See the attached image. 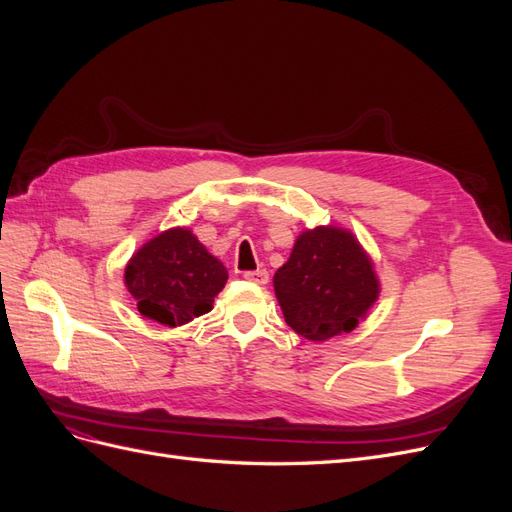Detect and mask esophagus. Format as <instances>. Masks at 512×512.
I'll return each instance as SVG.
<instances>
[{"label": "esophagus", "instance_id": "obj_1", "mask_svg": "<svg viewBox=\"0 0 512 512\" xmlns=\"http://www.w3.org/2000/svg\"><path fill=\"white\" fill-rule=\"evenodd\" d=\"M243 277H245L247 282L258 284V286H265V284L269 282V273H267L265 269H258V271H247Z\"/></svg>", "mask_w": 512, "mask_h": 512}]
</instances>
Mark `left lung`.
Instances as JSON below:
<instances>
[{
	"mask_svg": "<svg viewBox=\"0 0 512 512\" xmlns=\"http://www.w3.org/2000/svg\"><path fill=\"white\" fill-rule=\"evenodd\" d=\"M288 327L312 342L356 329L376 303L380 282L350 230L318 226L294 241L286 265L273 277Z\"/></svg>",
	"mask_w": 512,
	"mask_h": 512,
	"instance_id": "obj_1",
	"label": "left lung"
}]
</instances>
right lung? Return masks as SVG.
Instances as JSON below:
<instances>
[{
	"label": "right lung",
	"instance_id": "obj_1",
	"mask_svg": "<svg viewBox=\"0 0 512 512\" xmlns=\"http://www.w3.org/2000/svg\"><path fill=\"white\" fill-rule=\"evenodd\" d=\"M226 280V267L188 228H170L147 241L123 275L138 312L164 327H179L211 312Z\"/></svg>",
	"mask_w": 512,
	"mask_h": 512
}]
</instances>
